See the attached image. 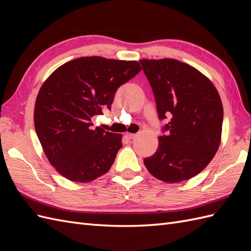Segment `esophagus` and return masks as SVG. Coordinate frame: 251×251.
Returning <instances> with one entry per match:
<instances>
[{
    "mask_svg": "<svg viewBox=\"0 0 251 251\" xmlns=\"http://www.w3.org/2000/svg\"><path fill=\"white\" fill-rule=\"evenodd\" d=\"M136 136H137L136 134H127V135H126V137L128 138V139H135Z\"/></svg>",
    "mask_w": 251,
    "mask_h": 251,
    "instance_id": "1",
    "label": "esophagus"
}]
</instances>
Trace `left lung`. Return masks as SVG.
Listing matches in <instances>:
<instances>
[{
  "instance_id": "1",
  "label": "left lung",
  "mask_w": 251,
  "mask_h": 251,
  "mask_svg": "<svg viewBox=\"0 0 251 251\" xmlns=\"http://www.w3.org/2000/svg\"><path fill=\"white\" fill-rule=\"evenodd\" d=\"M159 120L170 116L158 148L145 158L154 177L177 183L199 175L221 141L223 106L214 84L195 68L176 59H142Z\"/></svg>"
}]
</instances>
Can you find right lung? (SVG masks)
I'll return each instance as SVG.
<instances>
[{"instance_id":"obj_1","label":"right lung","mask_w":251,"mask_h":251,"mask_svg":"<svg viewBox=\"0 0 251 251\" xmlns=\"http://www.w3.org/2000/svg\"><path fill=\"white\" fill-rule=\"evenodd\" d=\"M140 71L137 61L81 57L58 68L42 85L34 106L35 131L63 177L89 182L109 172L122 135L94 128L92 117L110 110L117 88Z\"/></svg>"}]
</instances>
